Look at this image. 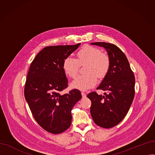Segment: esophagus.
<instances>
[{
    "label": "esophagus",
    "instance_id": "esophagus-1",
    "mask_svg": "<svg viewBox=\"0 0 155 155\" xmlns=\"http://www.w3.org/2000/svg\"><path fill=\"white\" fill-rule=\"evenodd\" d=\"M82 97H83V98H85V97H86V94H85V92H82Z\"/></svg>",
    "mask_w": 155,
    "mask_h": 155
}]
</instances>
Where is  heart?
<instances>
[{
	"label": "heart",
	"mask_w": 155,
	"mask_h": 155,
	"mask_svg": "<svg viewBox=\"0 0 155 155\" xmlns=\"http://www.w3.org/2000/svg\"><path fill=\"white\" fill-rule=\"evenodd\" d=\"M77 59L67 56L63 61L62 67L65 74L74 78L78 73L80 64L85 63L84 74L78 75L71 82L72 87L80 91H87L93 87L99 78L104 77L109 70L110 58L107 54L101 52L99 48L85 45L77 52Z\"/></svg>",
	"instance_id": "b5f03b06"
}]
</instances>
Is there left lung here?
Instances as JSON below:
<instances>
[{"label": "left lung", "mask_w": 155, "mask_h": 155, "mask_svg": "<svg viewBox=\"0 0 155 155\" xmlns=\"http://www.w3.org/2000/svg\"><path fill=\"white\" fill-rule=\"evenodd\" d=\"M93 45L102 46L110 60L109 71L97 88L107 91L104 96L92 92L87 95L92 102L91 114L94 123L104 128L117 125L127 114L133 101L135 77L125 54L114 44L96 42Z\"/></svg>", "instance_id": "left-lung-1"}]
</instances>
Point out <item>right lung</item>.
<instances>
[{"label":"right lung","instance_id":"1","mask_svg":"<svg viewBox=\"0 0 155 155\" xmlns=\"http://www.w3.org/2000/svg\"><path fill=\"white\" fill-rule=\"evenodd\" d=\"M80 45L46 46L30 64L24 97L37 123L48 133L60 134L69 128L71 109L82 99L77 89L60 94L68 87L63 61Z\"/></svg>","mask_w":155,"mask_h":155}]
</instances>
